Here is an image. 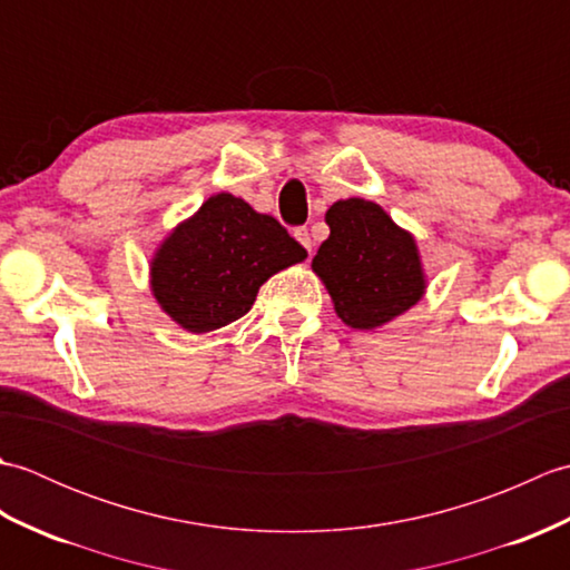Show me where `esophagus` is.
Masks as SVG:
<instances>
[{"instance_id": "1", "label": "esophagus", "mask_w": 570, "mask_h": 570, "mask_svg": "<svg viewBox=\"0 0 570 570\" xmlns=\"http://www.w3.org/2000/svg\"><path fill=\"white\" fill-rule=\"evenodd\" d=\"M294 237L301 242V245H304L308 252L313 249V239H311V233H308V227H296L294 229Z\"/></svg>"}]
</instances>
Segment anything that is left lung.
I'll list each match as a JSON object with an SVG mask.
<instances>
[{"label": "left lung", "instance_id": "1", "mask_svg": "<svg viewBox=\"0 0 570 570\" xmlns=\"http://www.w3.org/2000/svg\"><path fill=\"white\" fill-rule=\"evenodd\" d=\"M325 223L331 237L313 257V272L350 328L372 331L416 304L423 294L416 242L380 205L337 200Z\"/></svg>", "mask_w": 570, "mask_h": 570}]
</instances>
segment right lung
<instances>
[{
	"label": "right lung",
	"mask_w": 570,
	"mask_h": 570,
	"mask_svg": "<svg viewBox=\"0 0 570 570\" xmlns=\"http://www.w3.org/2000/svg\"><path fill=\"white\" fill-rule=\"evenodd\" d=\"M306 257L272 215L217 193L156 252L151 288L176 323L208 333L245 316L266 278Z\"/></svg>",
	"instance_id": "obj_1"
}]
</instances>
